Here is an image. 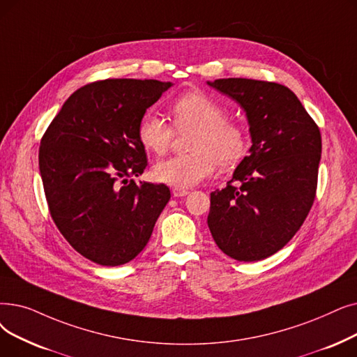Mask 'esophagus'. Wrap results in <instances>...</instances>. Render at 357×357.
Returning <instances> with one entry per match:
<instances>
[{"mask_svg":"<svg viewBox=\"0 0 357 357\" xmlns=\"http://www.w3.org/2000/svg\"><path fill=\"white\" fill-rule=\"evenodd\" d=\"M188 190H183V188H172V194H174V197H185V195H188Z\"/></svg>","mask_w":357,"mask_h":357,"instance_id":"obj_1","label":"esophagus"}]
</instances>
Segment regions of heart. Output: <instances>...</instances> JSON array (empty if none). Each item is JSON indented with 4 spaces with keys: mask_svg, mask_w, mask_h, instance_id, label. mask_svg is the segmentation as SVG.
<instances>
[{
    "mask_svg": "<svg viewBox=\"0 0 357 357\" xmlns=\"http://www.w3.org/2000/svg\"><path fill=\"white\" fill-rule=\"evenodd\" d=\"M178 130L194 128L188 154L159 160L151 169L154 181L174 188H191L220 166L236 165L246 151V131L235 119L225 118V107L211 96L191 91L170 106ZM137 135L150 151L163 154L174 137V128L158 114L147 112L138 122Z\"/></svg>",
    "mask_w": 357,
    "mask_h": 357,
    "instance_id": "b5f03b06",
    "label": "heart"
}]
</instances>
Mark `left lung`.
<instances>
[{
    "label": "left lung",
    "instance_id": "left-lung-1",
    "mask_svg": "<svg viewBox=\"0 0 357 357\" xmlns=\"http://www.w3.org/2000/svg\"><path fill=\"white\" fill-rule=\"evenodd\" d=\"M207 84L241 105L252 142L226 187L210 194L208 229L230 258L264 259L294 236L314 204L321 132L286 86L251 79Z\"/></svg>",
    "mask_w": 357,
    "mask_h": 357
}]
</instances>
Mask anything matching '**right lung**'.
<instances>
[{"mask_svg":"<svg viewBox=\"0 0 357 357\" xmlns=\"http://www.w3.org/2000/svg\"><path fill=\"white\" fill-rule=\"evenodd\" d=\"M170 82L115 79L75 90L42 137L39 170L51 217L74 250L122 266L147 245L170 198L165 183H137L147 156L137 127Z\"/></svg>","mask_w":357,"mask_h":357,"instance_id":"1","label":"right lung"}]
</instances>
